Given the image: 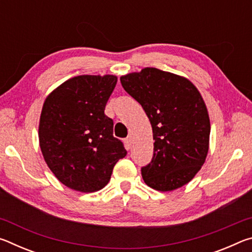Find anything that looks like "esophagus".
Returning <instances> with one entry per match:
<instances>
[{
  "instance_id": "esophagus-1",
  "label": "esophagus",
  "mask_w": 252,
  "mask_h": 252,
  "mask_svg": "<svg viewBox=\"0 0 252 252\" xmlns=\"http://www.w3.org/2000/svg\"><path fill=\"white\" fill-rule=\"evenodd\" d=\"M125 143H126V149H130V148H131V144H132V139H131V136H127L126 139H125Z\"/></svg>"
}]
</instances>
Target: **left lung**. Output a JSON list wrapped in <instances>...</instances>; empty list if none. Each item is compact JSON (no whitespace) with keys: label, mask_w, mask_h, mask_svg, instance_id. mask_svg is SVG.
<instances>
[{"label":"left lung","mask_w":252,"mask_h":252,"mask_svg":"<svg viewBox=\"0 0 252 252\" xmlns=\"http://www.w3.org/2000/svg\"><path fill=\"white\" fill-rule=\"evenodd\" d=\"M125 90L142 105L153 132V157L141 169L152 189L172 191L187 185L206 161L210 119L193 83L183 76L144 67L120 78Z\"/></svg>","instance_id":"8db88e82"}]
</instances>
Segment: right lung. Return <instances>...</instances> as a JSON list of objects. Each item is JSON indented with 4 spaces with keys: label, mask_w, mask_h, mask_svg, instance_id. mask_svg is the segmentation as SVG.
Wrapping results in <instances>:
<instances>
[{
    "label": "right lung",
    "mask_w": 252,
    "mask_h": 252,
    "mask_svg": "<svg viewBox=\"0 0 252 252\" xmlns=\"http://www.w3.org/2000/svg\"><path fill=\"white\" fill-rule=\"evenodd\" d=\"M116 75H79L46 96L39 125L44 160L60 182L80 192H95L110 181L117 162L126 156L113 136L105 105Z\"/></svg>",
    "instance_id": "obj_1"
}]
</instances>
